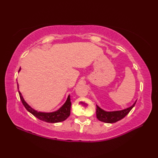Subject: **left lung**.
I'll return each instance as SVG.
<instances>
[{
    "label": "left lung",
    "mask_w": 158,
    "mask_h": 158,
    "mask_svg": "<svg viewBox=\"0 0 158 158\" xmlns=\"http://www.w3.org/2000/svg\"><path fill=\"white\" fill-rule=\"evenodd\" d=\"M136 102L130 107L121 111H106L97 105V107H96V116H97V118L99 121L102 122L106 123H116L123 118L131 111V109L134 107V106L136 104Z\"/></svg>",
    "instance_id": "left-lung-1"
}]
</instances>
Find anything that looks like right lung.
Masks as SVG:
<instances>
[{
    "label": "right lung",
    "instance_id": "right-lung-1",
    "mask_svg": "<svg viewBox=\"0 0 158 158\" xmlns=\"http://www.w3.org/2000/svg\"><path fill=\"white\" fill-rule=\"evenodd\" d=\"M20 69L21 68L19 69V72L20 71ZM17 87L19 89L18 84ZM19 94L21 102H22L23 106H25L26 110L31 113L34 116H35L38 119L41 120V121H43L47 123H59L65 121V119H67L69 117V115H70L71 101L69 95H68V99H67L65 104H64L58 110L53 112H49V113H46V112H40L35 110V109L31 107V106L26 102L24 99L23 98V96L21 95V93H20V91H19Z\"/></svg>",
    "mask_w": 158,
    "mask_h": 158
}]
</instances>
